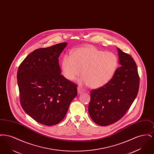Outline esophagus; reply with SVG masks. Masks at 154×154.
Here are the masks:
<instances>
[{
	"instance_id": "34e87169",
	"label": "esophagus",
	"mask_w": 154,
	"mask_h": 154,
	"mask_svg": "<svg viewBox=\"0 0 154 154\" xmlns=\"http://www.w3.org/2000/svg\"><path fill=\"white\" fill-rule=\"evenodd\" d=\"M77 92H78V93H79V94H81L83 92V91H82L80 87H78V88H77Z\"/></svg>"
}]
</instances>
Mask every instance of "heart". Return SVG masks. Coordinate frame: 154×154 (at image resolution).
Wrapping results in <instances>:
<instances>
[{
	"mask_svg": "<svg viewBox=\"0 0 154 154\" xmlns=\"http://www.w3.org/2000/svg\"><path fill=\"white\" fill-rule=\"evenodd\" d=\"M118 65L117 57L93 46L78 48L71 55L63 56L61 62L63 75L67 80H75L81 73L79 82L93 88L102 87L110 81Z\"/></svg>",
	"mask_w": 154,
	"mask_h": 154,
	"instance_id": "obj_1",
	"label": "heart"
}]
</instances>
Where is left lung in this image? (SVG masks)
Instances as JSON below:
<instances>
[{
  "instance_id": "1",
  "label": "left lung",
  "mask_w": 154,
  "mask_h": 154,
  "mask_svg": "<svg viewBox=\"0 0 154 154\" xmlns=\"http://www.w3.org/2000/svg\"><path fill=\"white\" fill-rule=\"evenodd\" d=\"M121 66L102 87L92 89L88 112L96 124L107 126L124 116L137 95L139 75L132 57L118 48Z\"/></svg>"
}]
</instances>
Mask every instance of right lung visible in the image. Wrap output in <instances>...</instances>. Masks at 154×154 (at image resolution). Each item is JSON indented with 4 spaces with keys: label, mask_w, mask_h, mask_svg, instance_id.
I'll list each match as a JSON object with an SVG mask.
<instances>
[{
    "label": "right lung",
    "mask_w": 154,
    "mask_h": 154,
    "mask_svg": "<svg viewBox=\"0 0 154 154\" xmlns=\"http://www.w3.org/2000/svg\"><path fill=\"white\" fill-rule=\"evenodd\" d=\"M67 43L31 52L19 66L17 82L22 109L40 124L52 126L66 116L77 85L61 73L60 54Z\"/></svg>",
    "instance_id": "right-lung-1"
}]
</instances>
